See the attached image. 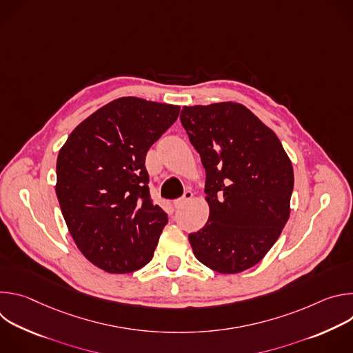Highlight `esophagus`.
<instances>
[{"label": "esophagus", "mask_w": 353, "mask_h": 353, "mask_svg": "<svg viewBox=\"0 0 353 353\" xmlns=\"http://www.w3.org/2000/svg\"><path fill=\"white\" fill-rule=\"evenodd\" d=\"M191 198H192V192H191L190 190H185L184 194H183V196L179 198V199H176L174 203H173V204H174V208H180L181 205H184V204L187 203V201L191 199Z\"/></svg>", "instance_id": "34e87169"}]
</instances>
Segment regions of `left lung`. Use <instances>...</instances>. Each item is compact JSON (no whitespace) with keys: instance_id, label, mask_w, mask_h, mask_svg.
Segmentation results:
<instances>
[{"instance_id":"left-lung-1","label":"left lung","mask_w":353,"mask_h":353,"mask_svg":"<svg viewBox=\"0 0 353 353\" xmlns=\"http://www.w3.org/2000/svg\"><path fill=\"white\" fill-rule=\"evenodd\" d=\"M180 121L207 173L211 214L188 234L196 260L221 274L254 267L289 219L293 169L281 141L237 103L184 106Z\"/></svg>"}]
</instances>
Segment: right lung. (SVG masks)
Listing matches in <instances>:
<instances>
[{
    "label": "right lung",
    "instance_id": "1",
    "mask_svg": "<svg viewBox=\"0 0 353 353\" xmlns=\"http://www.w3.org/2000/svg\"><path fill=\"white\" fill-rule=\"evenodd\" d=\"M180 108L120 97L82 121L57 158L56 194L81 253L110 274L154 257L168 214L149 192L145 158Z\"/></svg>",
    "mask_w": 353,
    "mask_h": 353
}]
</instances>
